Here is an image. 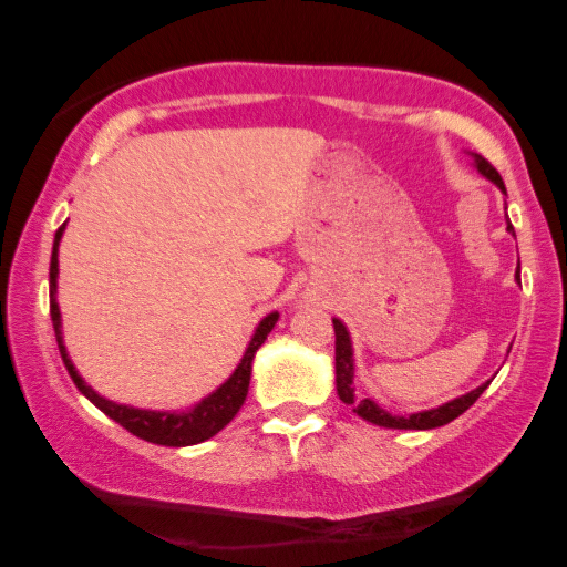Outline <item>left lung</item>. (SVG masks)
<instances>
[{
    "instance_id": "8db88e82",
    "label": "left lung",
    "mask_w": 567,
    "mask_h": 567,
    "mask_svg": "<svg viewBox=\"0 0 567 567\" xmlns=\"http://www.w3.org/2000/svg\"><path fill=\"white\" fill-rule=\"evenodd\" d=\"M472 157V165L483 177H487L493 185H498L501 193H506V185H503V177L498 175V169H495L491 162L485 157H480V154L470 152ZM511 235H514V227H506ZM516 237V235H514ZM516 281H518V270H516ZM336 324V390H338V398L346 402V405H353V413H359L363 421L374 423V425H382V429H400V431H429V429H439V425H446L452 423L454 417H460L464 410H467L472 402H475L480 394L487 390V384H480L477 390H472L467 394H462V398H454L444 402V405L439 408H431V410H417V413H410V415H392L390 410H384L382 405H377L371 398H359L355 394V386H353V377H355V359H353V343H351V332L343 322L332 320Z\"/></svg>"
}]
</instances>
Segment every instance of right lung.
<instances>
[{
    "label": "right lung",
    "instance_id": "add662e5",
    "mask_svg": "<svg viewBox=\"0 0 567 567\" xmlns=\"http://www.w3.org/2000/svg\"><path fill=\"white\" fill-rule=\"evenodd\" d=\"M66 224H61L56 237H53V250H51V274H49V286H51V322L53 330H56V343L61 351V359H64V367L69 377L74 379L76 390H80L84 398H87L92 405L103 410L107 417H113L115 423H121L123 429L134 433V436L152 441V444L159 446H193L200 444V441L212 439L219 433L224 425H227L231 417L239 413L243 402L247 398V390H250V374H252V361L258 348L266 343L268 332L276 328L278 312H270L262 317L255 328L250 343H247L243 359H239L237 369L231 371L229 379L216 386L214 392H208L206 398H200L196 405L188 410H146V408H134L123 405V402H113L97 394L92 386L80 377V371L69 359V351L64 346V330H61V309L56 301V289H59V243L64 237Z\"/></svg>",
    "mask_w": 567,
    "mask_h": 567
}]
</instances>
